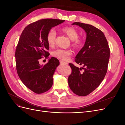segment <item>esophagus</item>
Returning <instances> with one entry per match:
<instances>
[{
	"mask_svg": "<svg viewBox=\"0 0 125 125\" xmlns=\"http://www.w3.org/2000/svg\"><path fill=\"white\" fill-rule=\"evenodd\" d=\"M59 62H60V63H61V64H63V65H68V63L67 62H63V61H62V60H60Z\"/></svg>",
	"mask_w": 125,
	"mask_h": 125,
	"instance_id": "obj_1",
	"label": "esophagus"
}]
</instances>
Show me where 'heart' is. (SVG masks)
I'll list each match as a JSON object with an SVG mask.
<instances>
[{
  "label": "heart",
  "instance_id": "b5f03b06",
  "mask_svg": "<svg viewBox=\"0 0 125 125\" xmlns=\"http://www.w3.org/2000/svg\"><path fill=\"white\" fill-rule=\"evenodd\" d=\"M60 30L62 33L68 37L71 41H72V45L73 47L78 49L82 46L83 44V41L82 39L78 37L79 33L75 28L72 27V26H66L60 28ZM56 36V32L54 29L51 30L48 32L46 39L47 43L50 46H53L55 45ZM71 54L72 52L70 51L64 50H62V49H57L52 52V56L63 60H67L68 59Z\"/></svg>",
  "mask_w": 125,
  "mask_h": 125
}]
</instances>
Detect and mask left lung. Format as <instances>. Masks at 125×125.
Segmentation results:
<instances>
[{
  "instance_id": "8db88e82",
  "label": "left lung",
  "mask_w": 125,
  "mask_h": 125,
  "mask_svg": "<svg viewBox=\"0 0 125 125\" xmlns=\"http://www.w3.org/2000/svg\"><path fill=\"white\" fill-rule=\"evenodd\" d=\"M86 34L84 46L75 56V62L83 67L69 63L72 73L68 77V84L74 94L88 95L100 85L107 73L109 59V46L100 30L92 25L74 22Z\"/></svg>"
}]
</instances>
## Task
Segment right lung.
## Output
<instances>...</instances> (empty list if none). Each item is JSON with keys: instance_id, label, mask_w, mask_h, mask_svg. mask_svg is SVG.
<instances>
[{"instance_id": "obj_1", "label": "right lung", "mask_w": 125, "mask_h": 125, "mask_svg": "<svg viewBox=\"0 0 125 125\" xmlns=\"http://www.w3.org/2000/svg\"><path fill=\"white\" fill-rule=\"evenodd\" d=\"M64 20L44 19L29 24L22 31L16 47V69L23 83L35 93L47 91L53 83V75L59 60L49 59L45 65H40V60L50 55L47 34L54 26Z\"/></svg>"}]
</instances>
